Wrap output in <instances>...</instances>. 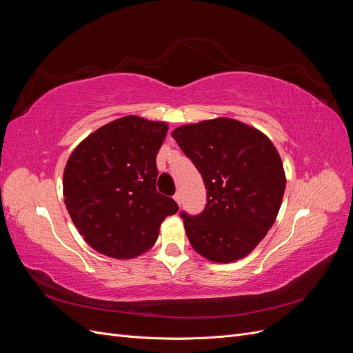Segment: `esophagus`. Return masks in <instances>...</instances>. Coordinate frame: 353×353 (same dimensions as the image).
I'll list each match as a JSON object with an SVG mask.
<instances>
[{"label":"esophagus","instance_id":"34e87169","mask_svg":"<svg viewBox=\"0 0 353 353\" xmlns=\"http://www.w3.org/2000/svg\"><path fill=\"white\" fill-rule=\"evenodd\" d=\"M174 200L178 203V205H181V194H179V193H176V194L174 196Z\"/></svg>","mask_w":353,"mask_h":353}]
</instances>
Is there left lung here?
Instances as JSON below:
<instances>
[{"mask_svg": "<svg viewBox=\"0 0 353 353\" xmlns=\"http://www.w3.org/2000/svg\"><path fill=\"white\" fill-rule=\"evenodd\" d=\"M172 137L208 190L200 215L181 213L193 249L216 263L248 256L272 227L283 201L285 174L275 145L259 130L230 117L178 126Z\"/></svg>", "mask_w": 353, "mask_h": 353, "instance_id": "8db88e82", "label": "left lung"}]
</instances>
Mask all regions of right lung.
Here are the masks:
<instances>
[{
	"label": "right lung",
	"mask_w": 353,
	"mask_h": 353,
	"mask_svg": "<svg viewBox=\"0 0 353 353\" xmlns=\"http://www.w3.org/2000/svg\"><path fill=\"white\" fill-rule=\"evenodd\" d=\"M168 123L125 116L99 128L72 152L63 174L69 215L94 250L114 259L147 252L174 199L156 190V156Z\"/></svg>",
	"instance_id": "1"
}]
</instances>
